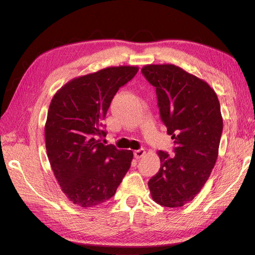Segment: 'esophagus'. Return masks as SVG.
Returning <instances> with one entry per match:
<instances>
[{
  "instance_id": "1",
  "label": "esophagus",
  "mask_w": 255,
  "mask_h": 255,
  "mask_svg": "<svg viewBox=\"0 0 255 255\" xmlns=\"http://www.w3.org/2000/svg\"><path fill=\"white\" fill-rule=\"evenodd\" d=\"M144 154H145V150H144V149H139V150L134 151V156H135L137 159L142 157V156L144 155Z\"/></svg>"
}]
</instances>
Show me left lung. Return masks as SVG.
<instances>
[{"label":"left lung","mask_w":255,"mask_h":255,"mask_svg":"<svg viewBox=\"0 0 255 255\" xmlns=\"http://www.w3.org/2000/svg\"><path fill=\"white\" fill-rule=\"evenodd\" d=\"M141 73L155 87L161 121L174 139V155L158 151L160 168L148 185L152 199L181 207L199 194L218 157L222 117L217 95L205 81L171 65H146Z\"/></svg>","instance_id":"obj_1"}]
</instances>
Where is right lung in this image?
Here are the masks:
<instances>
[{"label":"right lung","instance_id":"right-lung-1","mask_svg":"<svg viewBox=\"0 0 255 255\" xmlns=\"http://www.w3.org/2000/svg\"><path fill=\"white\" fill-rule=\"evenodd\" d=\"M135 66L109 67L79 76L54 95L44 127L52 170L70 201L94 207L112 198L130 167L133 151L101 142L102 121Z\"/></svg>","mask_w":255,"mask_h":255}]
</instances>
